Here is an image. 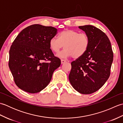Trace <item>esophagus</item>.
<instances>
[{
    "mask_svg": "<svg viewBox=\"0 0 123 123\" xmlns=\"http://www.w3.org/2000/svg\"><path fill=\"white\" fill-rule=\"evenodd\" d=\"M67 62V60H64V59H61V63L63 64L64 63H65V62Z\"/></svg>",
    "mask_w": 123,
    "mask_h": 123,
    "instance_id": "1",
    "label": "esophagus"
}]
</instances>
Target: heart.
Returning a JSON list of instances; mask_svg holds the SVG:
<instances>
[{
  "mask_svg": "<svg viewBox=\"0 0 123 123\" xmlns=\"http://www.w3.org/2000/svg\"><path fill=\"white\" fill-rule=\"evenodd\" d=\"M49 45L51 50L55 53L59 52L64 47V50L57 54L59 57L72 56L74 59H78L87 51L89 45V39L85 33L67 30L60 34L59 38L55 36L51 38Z\"/></svg>",
  "mask_w": 123,
  "mask_h": 123,
  "instance_id": "b5f03b06",
  "label": "heart"
}]
</instances>
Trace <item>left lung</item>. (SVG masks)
Wrapping results in <instances>:
<instances>
[{"label":"left lung","mask_w":123,"mask_h":123,"mask_svg":"<svg viewBox=\"0 0 123 123\" xmlns=\"http://www.w3.org/2000/svg\"><path fill=\"white\" fill-rule=\"evenodd\" d=\"M79 28L88 35L89 45L84 55L71 62L69 79L75 90L88 95L99 90L110 76L113 52L107 36L100 29L92 25Z\"/></svg>","instance_id":"left-lung-1"}]
</instances>
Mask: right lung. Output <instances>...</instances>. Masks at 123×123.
Listing matches in <instances>:
<instances>
[{"label": "right lung", "instance_id": "obj_1", "mask_svg": "<svg viewBox=\"0 0 123 123\" xmlns=\"http://www.w3.org/2000/svg\"><path fill=\"white\" fill-rule=\"evenodd\" d=\"M56 28L34 24L23 30L9 50V67L16 85L26 92L35 93L50 82L54 70L61 65L49 45Z\"/></svg>", "mask_w": 123, "mask_h": 123}]
</instances>
